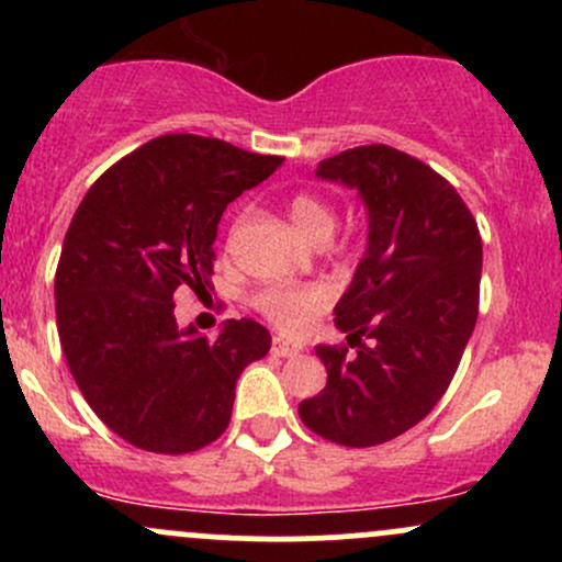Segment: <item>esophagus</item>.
<instances>
[{"mask_svg": "<svg viewBox=\"0 0 562 562\" xmlns=\"http://www.w3.org/2000/svg\"><path fill=\"white\" fill-rule=\"evenodd\" d=\"M303 346L295 344V340L290 338H282V335H274L272 338V353L274 357H295V353H301Z\"/></svg>", "mask_w": 562, "mask_h": 562, "instance_id": "34e87169", "label": "esophagus"}]
</instances>
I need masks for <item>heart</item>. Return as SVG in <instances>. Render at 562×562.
Wrapping results in <instances>:
<instances>
[{"label":"heart","mask_w":562,"mask_h":562,"mask_svg":"<svg viewBox=\"0 0 562 562\" xmlns=\"http://www.w3.org/2000/svg\"><path fill=\"white\" fill-rule=\"evenodd\" d=\"M288 216L295 229L312 243L319 237H330L335 229L333 205L312 192L290 195ZM327 299L330 293L325 285H269L256 295V308L280 330L299 333L325 306Z\"/></svg>","instance_id":"obj_1"}]
</instances>
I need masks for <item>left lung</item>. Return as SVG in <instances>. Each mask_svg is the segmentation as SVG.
<instances>
[{"label":"left lung","mask_w":562,"mask_h":562,"mask_svg":"<svg viewBox=\"0 0 562 562\" xmlns=\"http://www.w3.org/2000/svg\"><path fill=\"white\" fill-rule=\"evenodd\" d=\"M317 177L359 192L367 250L335 306L346 346H317L327 385L303 398V425L344 447H378L438 404L479 319L483 245L457 190L423 160L362 145Z\"/></svg>","instance_id":"obj_1"}]
</instances>
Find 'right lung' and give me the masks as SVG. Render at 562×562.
<instances>
[{
	"mask_svg": "<svg viewBox=\"0 0 562 562\" xmlns=\"http://www.w3.org/2000/svg\"><path fill=\"white\" fill-rule=\"evenodd\" d=\"M282 166L198 134L150 139L89 187L55 274L60 346L76 385L137 449L187 454L227 430L240 372L272 335L227 319L216 340L179 327L177 295H209L224 209Z\"/></svg>",
	"mask_w": 562,
	"mask_h": 562,
	"instance_id": "obj_1",
	"label": "right lung"
}]
</instances>
